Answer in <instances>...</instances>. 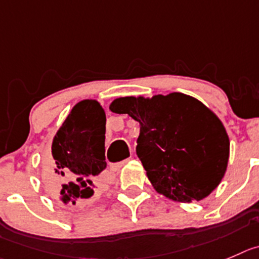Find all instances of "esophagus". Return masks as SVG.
<instances>
[{
    "instance_id": "obj_1",
    "label": "esophagus",
    "mask_w": 259,
    "mask_h": 259,
    "mask_svg": "<svg viewBox=\"0 0 259 259\" xmlns=\"http://www.w3.org/2000/svg\"><path fill=\"white\" fill-rule=\"evenodd\" d=\"M127 161L128 159L123 160V161H119V162H113V164H110V169H112V170H118V169L122 168L123 165H124Z\"/></svg>"
}]
</instances>
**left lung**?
<instances>
[{
    "label": "left lung",
    "instance_id": "left-lung-1",
    "mask_svg": "<svg viewBox=\"0 0 259 259\" xmlns=\"http://www.w3.org/2000/svg\"><path fill=\"white\" fill-rule=\"evenodd\" d=\"M110 110L140 123L136 151L157 192L191 202L219 186L230 144L223 123L201 102L181 93L125 97L114 100Z\"/></svg>",
    "mask_w": 259,
    "mask_h": 259
}]
</instances>
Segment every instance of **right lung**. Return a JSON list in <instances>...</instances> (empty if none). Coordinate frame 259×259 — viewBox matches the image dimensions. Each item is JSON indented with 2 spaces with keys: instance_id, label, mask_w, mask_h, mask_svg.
<instances>
[{
  "instance_id": "right-lung-1",
  "label": "right lung",
  "mask_w": 259,
  "mask_h": 259,
  "mask_svg": "<svg viewBox=\"0 0 259 259\" xmlns=\"http://www.w3.org/2000/svg\"><path fill=\"white\" fill-rule=\"evenodd\" d=\"M105 113L95 100L73 107L54 136L47 186L68 205L86 203L99 192L105 177Z\"/></svg>"
}]
</instances>
